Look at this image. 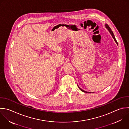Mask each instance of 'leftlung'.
<instances>
[{
  "label": "left lung",
  "instance_id": "1",
  "mask_svg": "<svg viewBox=\"0 0 129 129\" xmlns=\"http://www.w3.org/2000/svg\"><path fill=\"white\" fill-rule=\"evenodd\" d=\"M105 27H106V28L108 30L109 32H110V33L111 34V35L112 37H113V38L114 39V41H115V42H116V44H117V41H116V39H115V38L114 35V34H113V32H112V30H111V29H110V28L109 27V26H108L107 24H106V25H105ZM117 45H118V44H117ZM78 87H79V88L80 89V90H81L82 92H85V93H89V92H87V91H84V90H82L81 88H80V87L78 85Z\"/></svg>",
  "mask_w": 129,
  "mask_h": 129
}]
</instances>
